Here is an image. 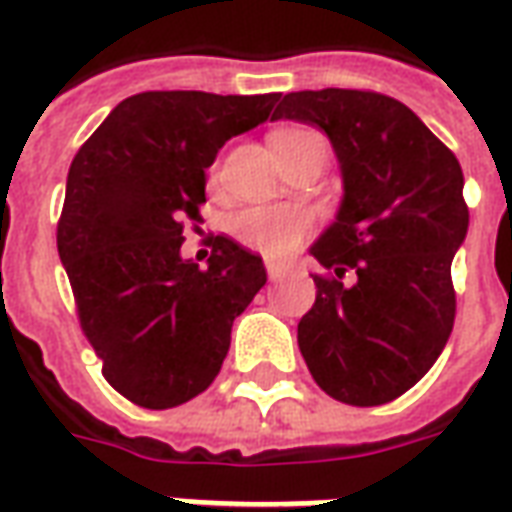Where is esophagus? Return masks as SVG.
<instances>
[{"instance_id": "34e87169", "label": "esophagus", "mask_w": 512, "mask_h": 512, "mask_svg": "<svg viewBox=\"0 0 512 512\" xmlns=\"http://www.w3.org/2000/svg\"><path fill=\"white\" fill-rule=\"evenodd\" d=\"M264 267H267V275H270V281H281V278L289 273V267H286V264H281V262H267Z\"/></svg>"}]
</instances>
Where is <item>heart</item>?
Returning a JSON list of instances; mask_svg holds the SVG:
<instances>
[{
    "instance_id": "heart-1",
    "label": "heart",
    "mask_w": 512,
    "mask_h": 512,
    "mask_svg": "<svg viewBox=\"0 0 512 512\" xmlns=\"http://www.w3.org/2000/svg\"><path fill=\"white\" fill-rule=\"evenodd\" d=\"M275 157L297 146H325L320 134L314 129L292 126L281 129L270 137ZM328 148V146H325ZM234 231L237 237L250 245L253 250H262L264 256H284L295 248L308 231V215L295 206H281V209H248L234 217Z\"/></svg>"
}]
</instances>
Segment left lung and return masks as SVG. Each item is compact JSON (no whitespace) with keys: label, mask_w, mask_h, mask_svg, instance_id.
Instances as JSON below:
<instances>
[{"label":"left lung","mask_w":512,"mask_h":512,"mask_svg":"<svg viewBox=\"0 0 512 512\" xmlns=\"http://www.w3.org/2000/svg\"><path fill=\"white\" fill-rule=\"evenodd\" d=\"M273 121L325 132L342 170L336 217L308 248L336 275H314L317 300L297 322L308 372L347 405L397 400L455 322L449 270L469 231L460 162L416 112L369 90L286 93Z\"/></svg>","instance_id":"left-lung-1"}]
</instances>
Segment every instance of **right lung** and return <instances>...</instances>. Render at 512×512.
I'll use <instances>...</instances> for the list:
<instances>
[{
	"instance_id": "obj_1",
	"label": "right lung",
	"mask_w": 512,
	"mask_h": 512,
	"mask_svg": "<svg viewBox=\"0 0 512 512\" xmlns=\"http://www.w3.org/2000/svg\"><path fill=\"white\" fill-rule=\"evenodd\" d=\"M278 93L148 90L123 99L76 151L57 250L82 331L112 389L165 411L217 378L231 325L267 284L262 256L215 237L206 267L181 256L206 168L270 118Z\"/></svg>"
}]
</instances>
